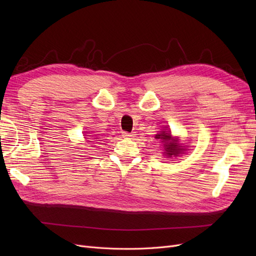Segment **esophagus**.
<instances>
[{
	"mask_svg": "<svg viewBox=\"0 0 256 256\" xmlns=\"http://www.w3.org/2000/svg\"><path fill=\"white\" fill-rule=\"evenodd\" d=\"M122 138H134V132H125V131H124V132L122 134Z\"/></svg>",
	"mask_w": 256,
	"mask_h": 256,
	"instance_id": "1",
	"label": "esophagus"
}]
</instances>
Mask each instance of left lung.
<instances>
[{
	"label": "left lung",
	"mask_w": 256,
	"mask_h": 256,
	"mask_svg": "<svg viewBox=\"0 0 256 256\" xmlns=\"http://www.w3.org/2000/svg\"><path fill=\"white\" fill-rule=\"evenodd\" d=\"M157 138H160L161 142L164 143L166 154L168 157L172 156H177L178 154H180L184 148H182V146L177 143V141L173 140L171 136V132H166V131H162V134L156 136Z\"/></svg>",
	"instance_id": "left-lung-1"
}]
</instances>
